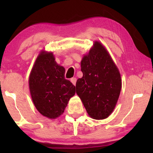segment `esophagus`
I'll use <instances>...</instances> for the list:
<instances>
[{"label": "esophagus", "mask_w": 153, "mask_h": 153, "mask_svg": "<svg viewBox=\"0 0 153 153\" xmlns=\"http://www.w3.org/2000/svg\"><path fill=\"white\" fill-rule=\"evenodd\" d=\"M76 78H75V77H73V78H72L70 79V81H71V82H72V83H73V85H76Z\"/></svg>", "instance_id": "obj_1"}]
</instances>
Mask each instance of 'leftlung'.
Wrapping results in <instances>:
<instances>
[{"instance_id": "obj_1", "label": "left lung", "mask_w": 153, "mask_h": 153, "mask_svg": "<svg viewBox=\"0 0 153 153\" xmlns=\"http://www.w3.org/2000/svg\"><path fill=\"white\" fill-rule=\"evenodd\" d=\"M81 67L83 77L76 81V94L91 118H107L114 111L121 91L118 68L98 42L83 58Z\"/></svg>"}]
</instances>
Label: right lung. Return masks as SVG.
I'll return each instance as SVG.
<instances>
[{"label":"right lung","instance_id":"add662e5","mask_svg":"<svg viewBox=\"0 0 153 153\" xmlns=\"http://www.w3.org/2000/svg\"><path fill=\"white\" fill-rule=\"evenodd\" d=\"M33 102L44 116L56 118L64 112L75 86L65 79V68L58 65L53 53L42 51L37 57L29 77Z\"/></svg>","mask_w":153,"mask_h":153}]
</instances>
